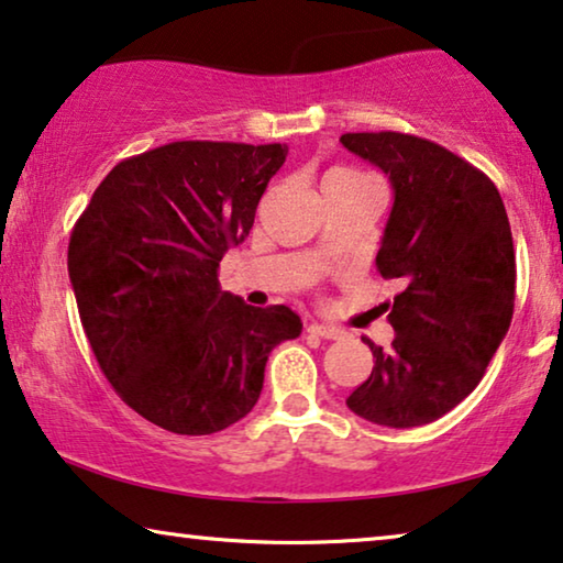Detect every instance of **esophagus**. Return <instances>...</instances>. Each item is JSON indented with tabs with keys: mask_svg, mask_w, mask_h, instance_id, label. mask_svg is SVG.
Returning <instances> with one entry per match:
<instances>
[{
	"mask_svg": "<svg viewBox=\"0 0 563 563\" xmlns=\"http://www.w3.org/2000/svg\"><path fill=\"white\" fill-rule=\"evenodd\" d=\"M308 331H311V334H316V336H321V339H339V336H342V331L334 329V327H327V323H311Z\"/></svg>",
	"mask_w": 563,
	"mask_h": 563,
	"instance_id": "34e87169",
	"label": "esophagus"
}]
</instances>
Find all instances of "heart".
<instances>
[{
  "instance_id": "obj_1",
  "label": "heart",
  "mask_w": 563,
  "mask_h": 563,
  "mask_svg": "<svg viewBox=\"0 0 563 563\" xmlns=\"http://www.w3.org/2000/svg\"><path fill=\"white\" fill-rule=\"evenodd\" d=\"M357 176H362V173L336 165V168H329L327 173H323V184H329V180H339V178H357Z\"/></svg>"
}]
</instances>
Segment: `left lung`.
<instances>
[{"label": "left lung", "mask_w": 563, "mask_h": 563, "mask_svg": "<svg viewBox=\"0 0 563 563\" xmlns=\"http://www.w3.org/2000/svg\"><path fill=\"white\" fill-rule=\"evenodd\" d=\"M342 145L390 178L395 201L375 265L400 278L390 352L367 339L375 367L346 398L352 413L413 429L479 385L516 308V250L493 180L437 142L402 132H346Z\"/></svg>", "instance_id": "obj_1"}]
</instances>
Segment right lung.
<instances>
[{
    "label": "right lung",
    "instance_id": "right-lung-1",
    "mask_svg": "<svg viewBox=\"0 0 563 563\" xmlns=\"http://www.w3.org/2000/svg\"><path fill=\"white\" fill-rule=\"evenodd\" d=\"M285 155L278 142H170L117 163L74 224L68 275L93 357L165 431L206 437L247 416L271 352L303 329L288 306L219 288Z\"/></svg>",
    "mask_w": 563,
    "mask_h": 563
}]
</instances>
